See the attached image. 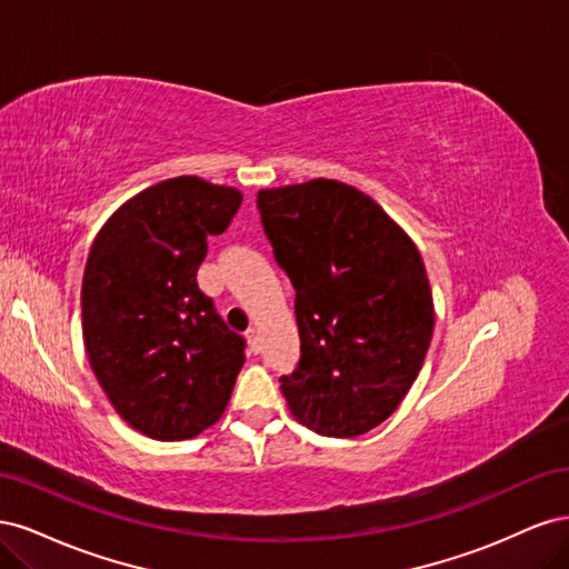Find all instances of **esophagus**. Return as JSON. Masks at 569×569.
I'll return each mask as SVG.
<instances>
[{
  "instance_id": "34e87169",
  "label": "esophagus",
  "mask_w": 569,
  "mask_h": 569,
  "mask_svg": "<svg viewBox=\"0 0 569 569\" xmlns=\"http://www.w3.org/2000/svg\"><path fill=\"white\" fill-rule=\"evenodd\" d=\"M244 337H247L249 349H251L253 353L261 351V339H258V330H256V327H249V330L244 332Z\"/></svg>"
}]
</instances>
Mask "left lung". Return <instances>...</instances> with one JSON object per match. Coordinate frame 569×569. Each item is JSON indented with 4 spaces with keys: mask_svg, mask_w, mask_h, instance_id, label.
<instances>
[{
    "mask_svg": "<svg viewBox=\"0 0 569 569\" xmlns=\"http://www.w3.org/2000/svg\"><path fill=\"white\" fill-rule=\"evenodd\" d=\"M263 230L297 289L299 368L287 406L325 437L370 432L418 380L435 301L416 242L375 199L337 180L258 192Z\"/></svg>",
    "mask_w": 569,
    "mask_h": 569,
    "instance_id": "1",
    "label": "left lung"
}]
</instances>
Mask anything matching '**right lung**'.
Returning <instances> with one entry per match:
<instances>
[{
  "instance_id": "1",
  "label": "right lung",
  "mask_w": 569,
  "mask_h": 569,
  "mask_svg": "<svg viewBox=\"0 0 569 569\" xmlns=\"http://www.w3.org/2000/svg\"><path fill=\"white\" fill-rule=\"evenodd\" d=\"M242 192L197 176L142 189L104 222L82 274V339L107 399L132 429L182 441L220 420L244 339L197 284L206 237Z\"/></svg>"
}]
</instances>
